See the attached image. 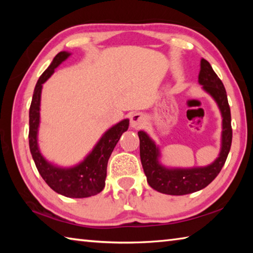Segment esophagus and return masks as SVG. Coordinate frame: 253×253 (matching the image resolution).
<instances>
[{
    "label": "esophagus",
    "mask_w": 253,
    "mask_h": 253,
    "mask_svg": "<svg viewBox=\"0 0 253 253\" xmlns=\"http://www.w3.org/2000/svg\"><path fill=\"white\" fill-rule=\"evenodd\" d=\"M145 122H146V118H145L142 113H136L132 114L130 117V126L132 128H140L144 126Z\"/></svg>",
    "instance_id": "esophagus-1"
}]
</instances>
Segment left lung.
<instances>
[{"label": "left lung", "mask_w": 253, "mask_h": 253, "mask_svg": "<svg viewBox=\"0 0 253 253\" xmlns=\"http://www.w3.org/2000/svg\"><path fill=\"white\" fill-rule=\"evenodd\" d=\"M199 83L219 106L222 115V139L219 157L204 168L169 169L161 164L160 148L146 132L138 131L139 153L149 186L169 195H185L207 187L221 172L232 143L231 111L223 84L205 59L201 60Z\"/></svg>", "instance_id": "left-lung-1"}]
</instances>
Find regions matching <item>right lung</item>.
Masks as SVG:
<instances>
[{
  "mask_svg": "<svg viewBox=\"0 0 253 253\" xmlns=\"http://www.w3.org/2000/svg\"><path fill=\"white\" fill-rule=\"evenodd\" d=\"M70 54L67 51L59 52L48 69L38 80L29 111V145L37 169L45 183L54 192L67 198L83 199L96 195L104 190L108 160L123 132L128 129L129 119H124L109 128L92 151L78 165L72 168H59L45 160L38 145L42 84L52 76L55 68L65 61Z\"/></svg>",
  "mask_w": 253,
  "mask_h": 253,
  "instance_id": "right-lung-1",
  "label": "right lung"
}]
</instances>
